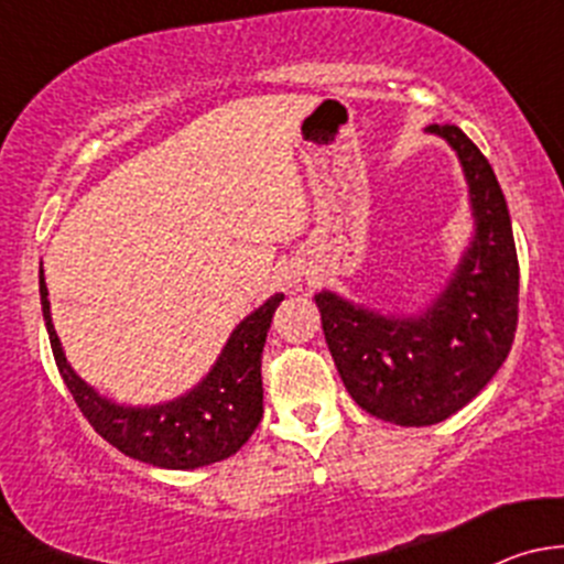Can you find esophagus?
<instances>
[{"instance_id":"1","label":"esophagus","mask_w":564,"mask_h":564,"mask_svg":"<svg viewBox=\"0 0 564 564\" xmlns=\"http://www.w3.org/2000/svg\"><path fill=\"white\" fill-rule=\"evenodd\" d=\"M305 275H308V267L303 259H292L281 267V281L289 289H297L305 281Z\"/></svg>"}]
</instances>
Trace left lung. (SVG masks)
Wrapping results in <instances>:
<instances>
[{
	"label": "left lung",
	"instance_id": "8db88e82",
	"mask_svg": "<svg viewBox=\"0 0 564 564\" xmlns=\"http://www.w3.org/2000/svg\"><path fill=\"white\" fill-rule=\"evenodd\" d=\"M456 152L475 231L445 289L417 311L316 294L324 340L357 406L395 425H434L471 401L508 360L519 322V256L491 163L456 124H429Z\"/></svg>",
	"mask_w": 564,
	"mask_h": 564
}]
</instances>
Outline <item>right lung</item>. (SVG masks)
Listing matches in <instances>:
<instances>
[{
  "instance_id": "1",
  "label": "right lung",
  "mask_w": 564,
  "mask_h": 564,
  "mask_svg": "<svg viewBox=\"0 0 564 564\" xmlns=\"http://www.w3.org/2000/svg\"><path fill=\"white\" fill-rule=\"evenodd\" d=\"M283 294H272L267 303L231 329L229 340L220 349L202 382L193 384L172 401L133 406L100 395L93 384L84 382L67 362L62 340L51 322L48 286L40 270V305H43L45 329L56 368L67 390L76 398L78 409L95 431L124 456L161 466V469H198L215 460L235 456L250 440L264 412L261 390V351L272 314L281 305Z\"/></svg>"
}]
</instances>
